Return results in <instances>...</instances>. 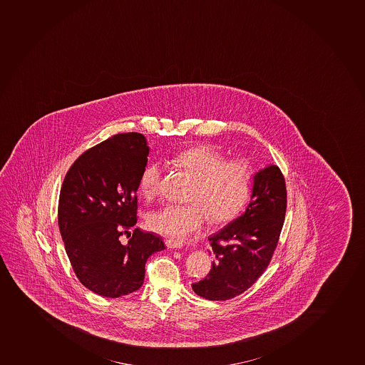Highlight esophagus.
Here are the masks:
<instances>
[{"label": "esophagus", "mask_w": 365, "mask_h": 365, "mask_svg": "<svg viewBox=\"0 0 365 365\" xmlns=\"http://www.w3.org/2000/svg\"><path fill=\"white\" fill-rule=\"evenodd\" d=\"M165 245L168 249H179L182 248V242L175 241V240H165Z\"/></svg>", "instance_id": "esophagus-1"}]
</instances>
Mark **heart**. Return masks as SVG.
<instances>
[{"label":"heart","mask_w":365,"mask_h":365,"mask_svg":"<svg viewBox=\"0 0 365 365\" xmlns=\"http://www.w3.org/2000/svg\"><path fill=\"white\" fill-rule=\"evenodd\" d=\"M174 163L195 178L184 205L168 204L147 217L149 229L173 240H182L205 225L207 220L220 225L234 220L248 202L252 170L243 159L225 160L217 149L198 145L174 155ZM159 165L149 163L142 170L138 192L145 199L155 198L161 188Z\"/></svg>","instance_id":"1"}]
</instances>
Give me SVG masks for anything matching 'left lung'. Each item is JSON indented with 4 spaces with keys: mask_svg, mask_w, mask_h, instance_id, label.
<instances>
[{
    "mask_svg": "<svg viewBox=\"0 0 365 365\" xmlns=\"http://www.w3.org/2000/svg\"><path fill=\"white\" fill-rule=\"evenodd\" d=\"M287 209L286 181L275 165L254 177L245 212L210 236L212 268L192 289L207 300H229L249 289L269 266Z\"/></svg>",
    "mask_w": 365,
    "mask_h": 365,
    "instance_id": "left-lung-1",
    "label": "left lung"
}]
</instances>
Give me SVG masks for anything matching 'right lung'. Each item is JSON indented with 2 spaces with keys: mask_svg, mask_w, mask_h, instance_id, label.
Wrapping results in <instances>:
<instances>
[{
  "mask_svg": "<svg viewBox=\"0 0 365 365\" xmlns=\"http://www.w3.org/2000/svg\"><path fill=\"white\" fill-rule=\"evenodd\" d=\"M145 136L122 133L88 149L65 175L58 224L79 281L93 293L118 297L138 290L149 256L165 249L156 235L134 229L138 180L147 165Z\"/></svg>",
  "mask_w": 365,
  "mask_h": 365,
  "instance_id": "1",
  "label": "right lung"
}]
</instances>
